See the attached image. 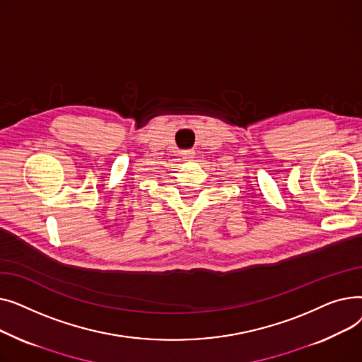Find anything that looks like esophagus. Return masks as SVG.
Returning <instances> with one entry per match:
<instances>
[{
	"mask_svg": "<svg viewBox=\"0 0 362 362\" xmlns=\"http://www.w3.org/2000/svg\"><path fill=\"white\" fill-rule=\"evenodd\" d=\"M182 157L183 160H191L195 157V152L192 149H187V151H182Z\"/></svg>",
	"mask_w": 362,
	"mask_h": 362,
	"instance_id": "esophagus-1",
	"label": "esophagus"
}]
</instances>
